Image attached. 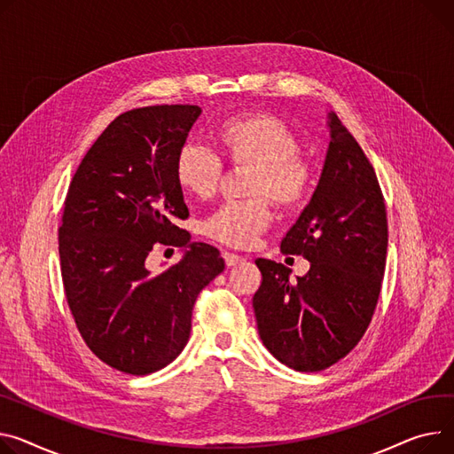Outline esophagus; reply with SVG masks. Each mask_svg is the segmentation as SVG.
Returning <instances> with one entry per match:
<instances>
[{
    "instance_id": "obj_1",
    "label": "esophagus",
    "mask_w": 454,
    "mask_h": 454,
    "mask_svg": "<svg viewBox=\"0 0 454 454\" xmlns=\"http://www.w3.org/2000/svg\"><path fill=\"white\" fill-rule=\"evenodd\" d=\"M243 261H245L243 255L231 254V252H224V262H226V266H237V264H240Z\"/></svg>"
}]
</instances>
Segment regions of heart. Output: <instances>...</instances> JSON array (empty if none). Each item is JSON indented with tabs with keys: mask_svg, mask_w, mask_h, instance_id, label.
Wrapping results in <instances>:
<instances>
[{
	"mask_svg": "<svg viewBox=\"0 0 454 454\" xmlns=\"http://www.w3.org/2000/svg\"><path fill=\"white\" fill-rule=\"evenodd\" d=\"M215 144L231 168H248L247 200L230 202L204 221V233L233 248H248L271 221V202L283 209L303 204L310 192L312 169L299 155V138L281 118L243 113L226 118L215 129ZM217 155L199 145H184L175 159L178 188L195 199H211L223 180Z\"/></svg>",
	"mask_w": 454,
	"mask_h": 454,
	"instance_id": "b5f03b06",
	"label": "heart"
}]
</instances>
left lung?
Segmentation results:
<instances>
[{
    "instance_id": "obj_1",
    "label": "left lung",
    "mask_w": 454,
    "mask_h": 454,
    "mask_svg": "<svg viewBox=\"0 0 454 454\" xmlns=\"http://www.w3.org/2000/svg\"><path fill=\"white\" fill-rule=\"evenodd\" d=\"M330 144L312 200L281 240V252L310 261L307 276L257 259L254 295L259 336L281 364L317 372L338 364L364 338L381 292L387 209L364 149L328 113Z\"/></svg>"
}]
</instances>
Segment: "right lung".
I'll list each match as a JSON object with an SVG mask.
<instances>
[{
    "instance_id": "right-lung-1",
    "label": "right lung",
    "mask_w": 454,
    "mask_h": 454,
    "mask_svg": "<svg viewBox=\"0 0 454 454\" xmlns=\"http://www.w3.org/2000/svg\"><path fill=\"white\" fill-rule=\"evenodd\" d=\"M199 114L190 104L122 113L69 184L58 230L66 297L85 345L120 372L169 365L190 340L197 295L224 270L215 247L176 226L190 211L175 159ZM157 244L189 250L155 277L145 259Z\"/></svg>"
}]
</instances>
